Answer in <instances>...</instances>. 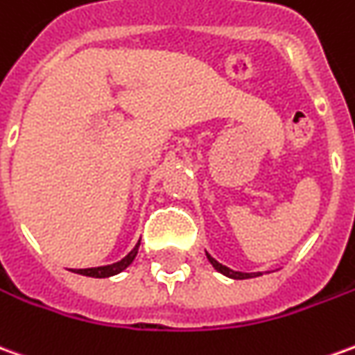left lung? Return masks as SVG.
<instances>
[{"mask_svg":"<svg viewBox=\"0 0 355 355\" xmlns=\"http://www.w3.org/2000/svg\"><path fill=\"white\" fill-rule=\"evenodd\" d=\"M207 259H209V263L217 269L219 272H223V275H227V277H230V279H252V277H259L261 272H240V271H232V269H229V267H225L223 263H219L217 259H213L211 255L207 254Z\"/></svg>","mask_w":355,"mask_h":355,"instance_id":"1","label":"left lung"}]
</instances>
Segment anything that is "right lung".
I'll list each match as a JSON object with an SVG mask.
<instances>
[{
  "label": "right lung",
  "instance_id": "obj_1",
  "mask_svg": "<svg viewBox=\"0 0 355 355\" xmlns=\"http://www.w3.org/2000/svg\"><path fill=\"white\" fill-rule=\"evenodd\" d=\"M138 246H140V242L132 248V252H130V254H126L121 261H117V263L103 265V267H90V269H74V272H78V275H86V277H96V279L113 277V275H117V272L125 271L126 267L135 261L136 254H138Z\"/></svg>",
  "mask_w": 355,
  "mask_h": 355
}]
</instances>
